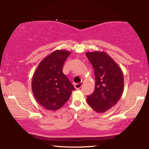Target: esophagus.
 <instances>
[{"label": "esophagus", "mask_w": 149, "mask_h": 149, "mask_svg": "<svg viewBox=\"0 0 149 149\" xmlns=\"http://www.w3.org/2000/svg\"><path fill=\"white\" fill-rule=\"evenodd\" d=\"M83 84H84V83L83 82H81V83H78V84H75V89H80V88L83 86Z\"/></svg>", "instance_id": "34e87169"}]
</instances>
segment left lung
Returning <instances> with one entry per match:
<instances>
[{
    "mask_svg": "<svg viewBox=\"0 0 149 149\" xmlns=\"http://www.w3.org/2000/svg\"><path fill=\"white\" fill-rule=\"evenodd\" d=\"M86 56L93 66L95 77L94 92L87 96L86 101L95 111L105 113L115 106L122 95L123 72L106 52H88Z\"/></svg>",
    "mask_w": 149,
    "mask_h": 149,
    "instance_id": "obj_1",
    "label": "left lung"
}]
</instances>
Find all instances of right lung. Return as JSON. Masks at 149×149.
<instances>
[{
	"mask_svg": "<svg viewBox=\"0 0 149 149\" xmlns=\"http://www.w3.org/2000/svg\"><path fill=\"white\" fill-rule=\"evenodd\" d=\"M71 52L56 50L45 57L34 72L32 91L36 101L46 109H59L67 102L75 88L63 73V66Z\"/></svg>",
	"mask_w": 149,
	"mask_h": 149,
	"instance_id": "add662e5",
	"label": "right lung"
}]
</instances>
